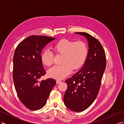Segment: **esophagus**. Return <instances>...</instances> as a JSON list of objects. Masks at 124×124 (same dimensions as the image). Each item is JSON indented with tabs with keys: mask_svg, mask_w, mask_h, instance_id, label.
Here are the masks:
<instances>
[{
	"mask_svg": "<svg viewBox=\"0 0 124 124\" xmlns=\"http://www.w3.org/2000/svg\"><path fill=\"white\" fill-rule=\"evenodd\" d=\"M62 83V81H59V80H57V81H56V83H57V84H59V83Z\"/></svg>",
	"mask_w": 124,
	"mask_h": 124,
	"instance_id": "34e87169",
	"label": "esophagus"
}]
</instances>
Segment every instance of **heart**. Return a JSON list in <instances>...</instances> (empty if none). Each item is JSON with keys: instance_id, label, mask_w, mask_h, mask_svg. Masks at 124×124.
I'll return each instance as SVG.
<instances>
[{"instance_id": "obj_1", "label": "heart", "mask_w": 124, "mask_h": 124, "mask_svg": "<svg viewBox=\"0 0 124 124\" xmlns=\"http://www.w3.org/2000/svg\"><path fill=\"white\" fill-rule=\"evenodd\" d=\"M56 55H62L61 65L55 66L48 70L50 77L56 80H62L69 75L72 71L79 69L85 62L88 53V47L83 41L74 42L63 39L56 42L53 47ZM42 63L50 67L54 62V55L48 51H44L41 56Z\"/></svg>"}]
</instances>
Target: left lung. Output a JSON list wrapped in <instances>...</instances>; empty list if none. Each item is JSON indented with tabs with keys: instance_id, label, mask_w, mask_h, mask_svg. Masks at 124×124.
<instances>
[{
	"instance_id": "left-lung-1",
	"label": "left lung",
	"mask_w": 124,
	"mask_h": 124,
	"mask_svg": "<svg viewBox=\"0 0 124 124\" xmlns=\"http://www.w3.org/2000/svg\"><path fill=\"white\" fill-rule=\"evenodd\" d=\"M85 36L88 42V53L82 68L65 81L67 89L63 101L74 112L83 111L93 103L98 95L106 67V56L99 41L86 32H76Z\"/></svg>"
}]
</instances>
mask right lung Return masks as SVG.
Listing matches in <instances>:
<instances>
[{"mask_svg": "<svg viewBox=\"0 0 124 124\" xmlns=\"http://www.w3.org/2000/svg\"><path fill=\"white\" fill-rule=\"evenodd\" d=\"M54 38L33 35L18 44L13 56V78L18 98L28 109L42 108L56 82L49 78L39 81L46 71L41 59L43 48Z\"/></svg>", "mask_w": 124, "mask_h": 124, "instance_id": "obj_1", "label": "right lung"}]
</instances>
